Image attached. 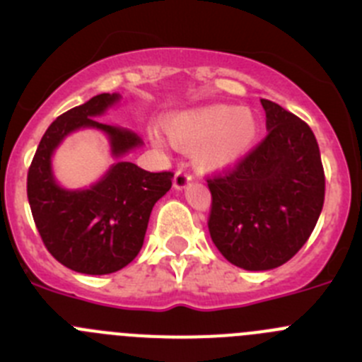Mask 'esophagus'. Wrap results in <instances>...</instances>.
Listing matches in <instances>:
<instances>
[{"label":"esophagus","instance_id":"obj_1","mask_svg":"<svg viewBox=\"0 0 362 362\" xmlns=\"http://www.w3.org/2000/svg\"><path fill=\"white\" fill-rule=\"evenodd\" d=\"M191 180H192V177L187 173V171L178 170L177 173H175V178H173V187L177 189V191H184V189L191 184Z\"/></svg>","mask_w":362,"mask_h":362}]
</instances>
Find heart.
Segmentation results:
<instances>
[{
    "instance_id": "heart-1",
    "label": "heart",
    "mask_w": 362,
    "mask_h": 362,
    "mask_svg": "<svg viewBox=\"0 0 362 362\" xmlns=\"http://www.w3.org/2000/svg\"><path fill=\"white\" fill-rule=\"evenodd\" d=\"M259 130L252 109L219 103L182 110L165 121L170 143L182 151H194V164L204 171H223L239 164L257 143ZM151 141L162 144L157 134H151Z\"/></svg>"
}]
</instances>
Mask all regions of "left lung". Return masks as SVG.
Returning <instances> with one entry per match:
<instances>
[{
  "instance_id": "1",
  "label": "left lung",
  "mask_w": 362,
  "mask_h": 362,
  "mask_svg": "<svg viewBox=\"0 0 362 362\" xmlns=\"http://www.w3.org/2000/svg\"><path fill=\"white\" fill-rule=\"evenodd\" d=\"M261 105L266 139L230 173L207 180L212 243L248 272L288 262L313 234L325 200L322 157L309 124L273 101Z\"/></svg>"
}]
</instances>
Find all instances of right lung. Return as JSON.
I'll list each match as a JSON object with an SVG mask.
<instances>
[{
    "instance_id": "obj_1",
    "label": "right lung",
    "mask_w": 362,
    "mask_h": 362,
    "mask_svg": "<svg viewBox=\"0 0 362 362\" xmlns=\"http://www.w3.org/2000/svg\"><path fill=\"white\" fill-rule=\"evenodd\" d=\"M121 94L103 93L57 117L40 139L28 171V202L40 238L53 257L73 272L109 275L143 248L153 205L171 189L173 173L141 170L127 155L143 146L128 128L101 123ZM98 129L110 141L115 164L89 188L56 182L51 158L67 134Z\"/></svg>"
}]
</instances>
